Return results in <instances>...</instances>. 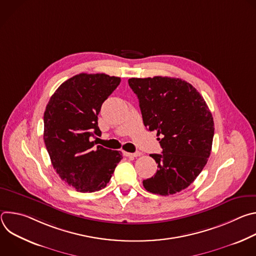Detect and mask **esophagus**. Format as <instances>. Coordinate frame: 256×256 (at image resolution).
Here are the masks:
<instances>
[{
	"label": "esophagus",
	"instance_id": "esophagus-1",
	"mask_svg": "<svg viewBox=\"0 0 256 256\" xmlns=\"http://www.w3.org/2000/svg\"><path fill=\"white\" fill-rule=\"evenodd\" d=\"M124 155L126 157H138V156H140V152H136V153H126V152H124Z\"/></svg>",
	"mask_w": 256,
	"mask_h": 256
}]
</instances>
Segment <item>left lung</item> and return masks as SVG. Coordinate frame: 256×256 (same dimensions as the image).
Segmentation results:
<instances>
[{"label": "left lung", "instance_id": "obj_1", "mask_svg": "<svg viewBox=\"0 0 256 256\" xmlns=\"http://www.w3.org/2000/svg\"><path fill=\"white\" fill-rule=\"evenodd\" d=\"M128 85L138 96L142 122L156 130L162 154H151L156 174L142 181L149 192L169 196L188 188L210 155L214 120L198 90L186 81L161 77L132 78Z\"/></svg>", "mask_w": 256, "mask_h": 256}]
</instances>
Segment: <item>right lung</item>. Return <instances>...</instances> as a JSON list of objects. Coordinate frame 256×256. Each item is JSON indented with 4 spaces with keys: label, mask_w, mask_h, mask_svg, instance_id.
<instances>
[{
    "label": "right lung",
    "mask_w": 256,
    "mask_h": 256,
    "mask_svg": "<svg viewBox=\"0 0 256 256\" xmlns=\"http://www.w3.org/2000/svg\"><path fill=\"white\" fill-rule=\"evenodd\" d=\"M120 83L105 74L76 75L64 82L50 97L44 116V140L52 164L62 180L80 192L106 186L122 152L102 146L95 148L90 138L100 134L98 114L102 103Z\"/></svg>",
    "instance_id": "obj_1"
}]
</instances>
